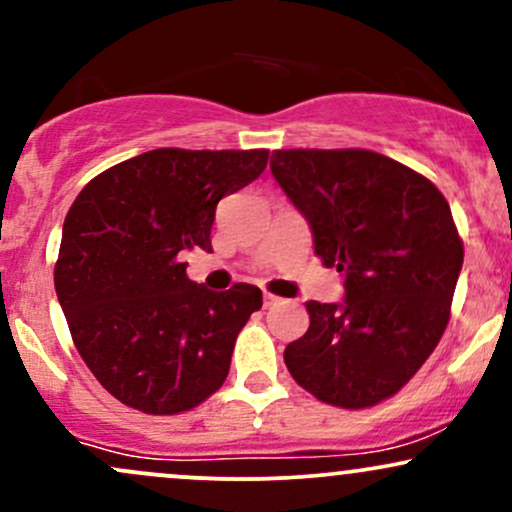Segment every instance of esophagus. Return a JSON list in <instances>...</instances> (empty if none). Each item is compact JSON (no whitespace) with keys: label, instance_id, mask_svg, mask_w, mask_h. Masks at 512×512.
<instances>
[{"label":"esophagus","instance_id":"34e87169","mask_svg":"<svg viewBox=\"0 0 512 512\" xmlns=\"http://www.w3.org/2000/svg\"><path fill=\"white\" fill-rule=\"evenodd\" d=\"M264 308H269V305H274L276 301H279V296H274L272 291H264Z\"/></svg>","mask_w":512,"mask_h":512}]
</instances>
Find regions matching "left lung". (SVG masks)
Returning a JSON list of instances; mask_svg holds the SVG:
<instances>
[{
	"mask_svg": "<svg viewBox=\"0 0 512 512\" xmlns=\"http://www.w3.org/2000/svg\"><path fill=\"white\" fill-rule=\"evenodd\" d=\"M272 175L342 272V305L308 301L310 327L284 351L303 390L342 409L397 395L450 320L464 245L426 175L368 149H279Z\"/></svg>",
	"mask_w": 512,
	"mask_h": 512,
	"instance_id": "8db88e82",
	"label": "left lung"
}]
</instances>
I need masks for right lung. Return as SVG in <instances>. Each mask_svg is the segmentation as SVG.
<instances>
[{
  "mask_svg": "<svg viewBox=\"0 0 512 512\" xmlns=\"http://www.w3.org/2000/svg\"><path fill=\"white\" fill-rule=\"evenodd\" d=\"M267 149H154L96 175L67 211L55 291L74 346L127 407L173 416L214 395L262 291H209L180 252L211 250L216 204L267 168Z\"/></svg>",
  "mask_w": 512,
  "mask_h": 512,
  "instance_id": "add662e5",
  "label": "right lung"
}]
</instances>
